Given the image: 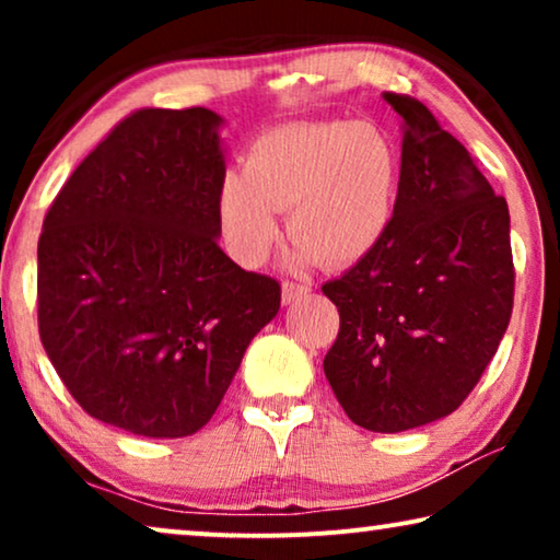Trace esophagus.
I'll list each match as a JSON object with an SVG mask.
<instances>
[{"mask_svg": "<svg viewBox=\"0 0 560 560\" xmlns=\"http://www.w3.org/2000/svg\"><path fill=\"white\" fill-rule=\"evenodd\" d=\"M311 293V282H301V280H282V303L290 305L295 303L298 298Z\"/></svg>", "mask_w": 560, "mask_h": 560, "instance_id": "1", "label": "esophagus"}]
</instances>
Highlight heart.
Segmentation results:
<instances>
[{
	"instance_id": "1",
	"label": "heart",
	"mask_w": 560,
	"mask_h": 560,
	"mask_svg": "<svg viewBox=\"0 0 560 560\" xmlns=\"http://www.w3.org/2000/svg\"><path fill=\"white\" fill-rule=\"evenodd\" d=\"M400 155L366 121H318L275 129L249 144L242 175L219 194L226 244L242 265H262L278 242L272 211L303 262L349 267L382 242L395 217Z\"/></svg>"
}]
</instances>
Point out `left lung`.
Instances as JSON below:
<instances>
[{
    "instance_id": "obj_1",
    "label": "left lung",
    "mask_w": 560,
    "mask_h": 560,
    "mask_svg": "<svg viewBox=\"0 0 560 560\" xmlns=\"http://www.w3.org/2000/svg\"><path fill=\"white\" fill-rule=\"evenodd\" d=\"M405 125L387 234L328 280L339 336L324 359L357 425L400 433L462 405L508 331L515 298L510 211L469 150L418 98L385 91Z\"/></svg>"
}]
</instances>
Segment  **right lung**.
<instances>
[{
    "instance_id": "1",
    "label": "right lung",
    "mask_w": 560,
    "mask_h": 560,
    "mask_svg": "<svg viewBox=\"0 0 560 560\" xmlns=\"http://www.w3.org/2000/svg\"><path fill=\"white\" fill-rule=\"evenodd\" d=\"M221 117L137 109L52 198L37 242V331L91 418L144 439L209 423L280 282L219 247Z\"/></svg>"
}]
</instances>
